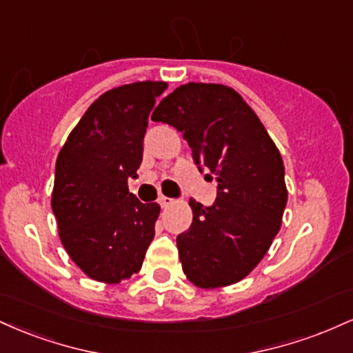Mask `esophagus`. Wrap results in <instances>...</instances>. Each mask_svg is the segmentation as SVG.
Instances as JSON below:
<instances>
[{
  "mask_svg": "<svg viewBox=\"0 0 353 353\" xmlns=\"http://www.w3.org/2000/svg\"><path fill=\"white\" fill-rule=\"evenodd\" d=\"M157 202L161 204V208H169V205L174 204V201L171 199V197H165V196H161L159 199H157Z\"/></svg>",
  "mask_w": 353,
  "mask_h": 353,
  "instance_id": "34e87169",
  "label": "esophagus"
}]
</instances>
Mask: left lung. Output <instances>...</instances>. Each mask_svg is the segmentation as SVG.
Segmentation results:
<instances>
[{
  "instance_id": "obj_1",
  "label": "left lung",
  "mask_w": 353,
  "mask_h": 353,
  "mask_svg": "<svg viewBox=\"0 0 353 353\" xmlns=\"http://www.w3.org/2000/svg\"><path fill=\"white\" fill-rule=\"evenodd\" d=\"M151 119L182 132L199 171L205 168L217 181L214 205L189 202L192 224L177 236L182 270L201 289L242 281L282 224L287 188L277 145L252 108L224 84H182Z\"/></svg>"
}]
</instances>
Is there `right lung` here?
<instances>
[{"label": "right lung", "instance_id": "obj_1", "mask_svg": "<svg viewBox=\"0 0 353 353\" xmlns=\"http://www.w3.org/2000/svg\"><path fill=\"white\" fill-rule=\"evenodd\" d=\"M164 81H139L101 94L56 159L51 208L61 244L89 279L119 283L143 267L159 217L128 189L143 161L148 117Z\"/></svg>", "mask_w": 353, "mask_h": 353}]
</instances>
